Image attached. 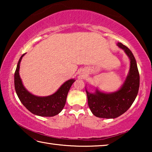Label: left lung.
I'll return each mask as SVG.
<instances>
[{
    "mask_svg": "<svg viewBox=\"0 0 152 152\" xmlns=\"http://www.w3.org/2000/svg\"><path fill=\"white\" fill-rule=\"evenodd\" d=\"M117 45L129 58L130 68L124 83L117 91L106 93L96 88L94 93H91L86 89L88 107L97 117L115 119L119 117L129 109L138 93L140 74L135 58L127 47L121 43Z\"/></svg>",
    "mask_w": 152,
    "mask_h": 152,
    "instance_id": "8db88e82",
    "label": "left lung"
}]
</instances>
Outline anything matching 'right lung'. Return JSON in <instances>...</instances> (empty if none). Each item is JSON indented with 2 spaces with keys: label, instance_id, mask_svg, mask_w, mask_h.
I'll return each instance as SVG.
<instances>
[{
  "label": "right lung",
  "instance_id": "obj_1",
  "mask_svg": "<svg viewBox=\"0 0 152 152\" xmlns=\"http://www.w3.org/2000/svg\"><path fill=\"white\" fill-rule=\"evenodd\" d=\"M23 54L18 61L15 72V88L21 103L33 114L41 117H53L60 113L65 106L67 95L75 79L64 82L55 93L47 96H38L29 92L25 88L19 75L20 63Z\"/></svg>",
  "mask_w": 152,
  "mask_h": 152
}]
</instances>
